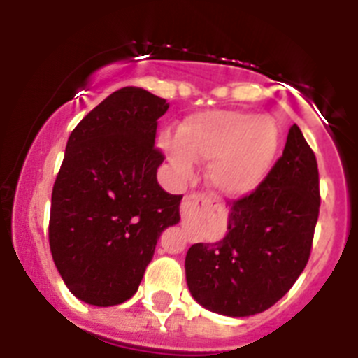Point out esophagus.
Returning <instances> with one entry per match:
<instances>
[{
  "mask_svg": "<svg viewBox=\"0 0 358 358\" xmlns=\"http://www.w3.org/2000/svg\"><path fill=\"white\" fill-rule=\"evenodd\" d=\"M210 204V199L204 197V195L201 194H192V195H186L185 201H182L181 204V213L182 217H188L192 211L195 210V208L199 206H208Z\"/></svg>",
  "mask_w": 358,
  "mask_h": 358,
  "instance_id": "esophagus-1",
  "label": "esophagus"
}]
</instances>
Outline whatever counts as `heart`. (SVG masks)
Returning a JSON list of instances; mask_svg holds the SVG:
<instances>
[{
  "instance_id": "heart-1",
  "label": "heart",
  "mask_w": 358,
  "mask_h": 358,
  "mask_svg": "<svg viewBox=\"0 0 358 358\" xmlns=\"http://www.w3.org/2000/svg\"><path fill=\"white\" fill-rule=\"evenodd\" d=\"M278 127L267 116L245 110H206L189 116L179 140L163 136L161 145L173 169L189 176L194 159L211 161L208 181L227 197L256 188L268 173L278 152Z\"/></svg>"
}]
</instances>
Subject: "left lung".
Masks as SVG:
<instances>
[{"mask_svg":"<svg viewBox=\"0 0 358 358\" xmlns=\"http://www.w3.org/2000/svg\"><path fill=\"white\" fill-rule=\"evenodd\" d=\"M319 206L315 154L294 123L267 177L231 204L226 236L188 249L186 281L195 301L229 317L271 308L306 267Z\"/></svg>","mask_w":358,"mask_h":358,"instance_id":"1","label":"left lung"}]
</instances>
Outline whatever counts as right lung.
Listing matches in <instances>:
<instances>
[{
    "label": "right lung",
    "instance_id": "add662e5",
    "mask_svg": "<svg viewBox=\"0 0 358 358\" xmlns=\"http://www.w3.org/2000/svg\"><path fill=\"white\" fill-rule=\"evenodd\" d=\"M164 98L122 87L68 138L50 210V251L75 297L113 306L136 294L163 229L179 222L182 195L157 182L154 147Z\"/></svg>",
    "mask_w": 358,
    "mask_h": 358
}]
</instances>
